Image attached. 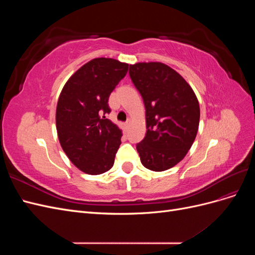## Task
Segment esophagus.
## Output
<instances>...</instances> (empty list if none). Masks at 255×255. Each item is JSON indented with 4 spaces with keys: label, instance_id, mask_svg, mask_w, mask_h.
<instances>
[{
    "label": "esophagus",
    "instance_id": "obj_1",
    "mask_svg": "<svg viewBox=\"0 0 255 255\" xmlns=\"http://www.w3.org/2000/svg\"><path fill=\"white\" fill-rule=\"evenodd\" d=\"M130 122H132V121H130V119H128V120L125 123V128H126V129H128V128H129V126H130Z\"/></svg>",
    "mask_w": 255,
    "mask_h": 255
}]
</instances>
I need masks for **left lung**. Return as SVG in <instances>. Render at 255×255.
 Masks as SVG:
<instances>
[{
  "instance_id": "left-lung-1",
  "label": "left lung",
  "mask_w": 255,
  "mask_h": 255,
  "mask_svg": "<svg viewBox=\"0 0 255 255\" xmlns=\"http://www.w3.org/2000/svg\"><path fill=\"white\" fill-rule=\"evenodd\" d=\"M129 76L145 106L146 133L137 143L141 164L165 171L186 155L199 128L200 106L190 85L159 61L129 65Z\"/></svg>"
}]
</instances>
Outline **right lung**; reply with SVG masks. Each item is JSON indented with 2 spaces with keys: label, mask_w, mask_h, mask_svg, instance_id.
<instances>
[{
  "label": "right lung",
  "mask_w": 255,
  "mask_h": 255,
  "mask_svg": "<svg viewBox=\"0 0 255 255\" xmlns=\"http://www.w3.org/2000/svg\"><path fill=\"white\" fill-rule=\"evenodd\" d=\"M128 64L114 58L91 59L75 71L61 90L56 107L59 143L81 171H109L121 144L122 130L105 118L112 91L125 78Z\"/></svg>",
  "instance_id": "obj_1"
}]
</instances>
